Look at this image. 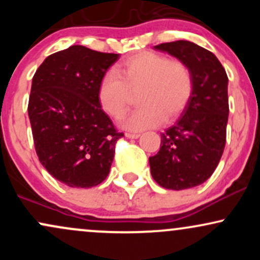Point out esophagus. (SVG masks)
<instances>
[{"mask_svg":"<svg viewBox=\"0 0 260 260\" xmlns=\"http://www.w3.org/2000/svg\"><path fill=\"white\" fill-rule=\"evenodd\" d=\"M126 137L129 139H137V138H139L140 134L139 133H126Z\"/></svg>","mask_w":260,"mask_h":260,"instance_id":"obj_1","label":"esophagus"}]
</instances>
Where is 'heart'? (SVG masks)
<instances>
[{
	"mask_svg": "<svg viewBox=\"0 0 260 260\" xmlns=\"http://www.w3.org/2000/svg\"><path fill=\"white\" fill-rule=\"evenodd\" d=\"M139 88L140 106L122 122L129 131L147 129L178 117L192 95L193 76L180 59H169L156 52H138L101 78L98 88L101 109L120 120L129 103V91Z\"/></svg>",
	"mask_w": 260,
	"mask_h": 260,
	"instance_id": "heart-1",
	"label": "heart"
}]
</instances>
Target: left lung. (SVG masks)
<instances>
[{
	"label": "left lung",
	"instance_id": "1",
	"mask_svg": "<svg viewBox=\"0 0 260 260\" xmlns=\"http://www.w3.org/2000/svg\"><path fill=\"white\" fill-rule=\"evenodd\" d=\"M189 67L193 91L177 122L161 133L160 150L149 157L161 187L182 190L199 186L215 171L226 143L229 78L213 52L186 40L154 46Z\"/></svg>",
	"mask_w": 260,
	"mask_h": 260
}]
</instances>
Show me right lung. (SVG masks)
Returning a JSON list of instances; mask_svg holds the SVG:
<instances>
[{"instance_id":"1","label":"right lung","mask_w":260,"mask_h":260,"mask_svg":"<svg viewBox=\"0 0 260 260\" xmlns=\"http://www.w3.org/2000/svg\"><path fill=\"white\" fill-rule=\"evenodd\" d=\"M118 57L73 45L45 58L32 77L28 115L35 150L68 187L98 186L111 169L123 133L101 109L98 88Z\"/></svg>"}]
</instances>
